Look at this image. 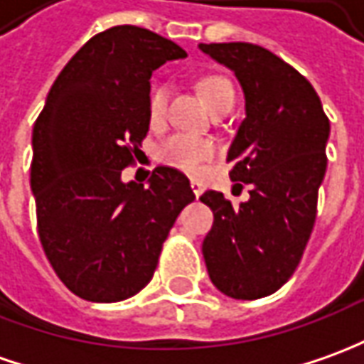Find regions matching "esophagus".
<instances>
[{"label": "esophagus", "instance_id": "1", "mask_svg": "<svg viewBox=\"0 0 364 364\" xmlns=\"http://www.w3.org/2000/svg\"><path fill=\"white\" fill-rule=\"evenodd\" d=\"M191 189L193 193H195V197H199L203 193V185L199 181H191Z\"/></svg>", "mask_w": 364, "mask_h": 364}]
</instances>
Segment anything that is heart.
<instances>
[{"instance_id": "heart-1", "label": "heart", "mask_w": 364, "mask_h": 364, "mask_svg": "<svg viewBox=\"0 0 364 364\" xmlns=\"http://www.w3.org/2000/svg\"><path fill=\"white\" fill-rule=\"evenodd\" d=\"M201 95L207 101V105L215 111H231L235 105V89L231 81L223 75H209L199 83ZM167 101H169V87L167 85H157L149 95V119L153 123L161 121L167 111ZM217 155V145L213 141L193 137L185 133L171 135L165 141L159 149V157L163 163L177 167L181 171L199 173L205 163H209Z\"/></svg>"}]
</instances>
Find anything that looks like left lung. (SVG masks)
Returning <instances> with one entry per match:
<instances>
[{
  "label": "left lung",
  "mask_w": 364,
  "mask_h": 364,
  "mask_svg": "<svg viewBox=\"0 0 364 364\" xmlns=\"http://www.w3.org/2000/svg\"><path fill=\"white\" fill-rule=\"evenodd\" d=\"M199 49L243 87L245 119L227 161L231 181L249 185V201L239 207L219 191L201 195L213 211L203 257L221 293L253 301L285 285L303 257L327 171L331 123L313 85L265 47L233 41Z\"/></svg>",
  "instance_id": "left-lung-1"
}]
</instances>
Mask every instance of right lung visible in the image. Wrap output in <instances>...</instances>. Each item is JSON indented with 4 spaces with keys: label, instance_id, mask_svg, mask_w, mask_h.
<instances>
[{
    "label": "right lung",
    "instance_id": "obj_1",
    "mask_svg": "<svg viewBox=\"0 0 364 364\" xmlns=\"http://www.w3.org/2000/svg\"><path fill=\"white\" fill-rule=\"evenodd\" d=\"M185 55L143 27L105 29L69 59L33 125L37 233L61 283L85 301L139 293L195 199L173 167H157L149 187L121 181L149 131L151 73Z\"/></svg>",
    "mask_w": 364,
    "mask_h": 364
}]
</instances>
